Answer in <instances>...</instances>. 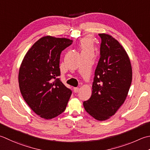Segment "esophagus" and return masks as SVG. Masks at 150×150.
Returning a JSON list of instances; mask_svg holds the SVG:
<instances>
[{"label": "esophagus", "mask_w": 150, "mask_h": 150, "mask_svg": "<svg viewBox=\"0 0 150 150\" xmlns=\"http://www.w3.org/2000/svg\"><path fill=\"white\" fill-rule=\"evenodd\" d=\"M79 88H77V87H75V88H73V91H74V92L75 93H77L79 91Z\"/></svg>", "instance_id": "obj_1"}]
</instances>
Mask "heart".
<instances>
[{"instance_id":"b5f03b06","label":"heart","mask_w":150,"mask_h":150,"mask_svg":"<svg viewBox=\"0 0 150 150\" xmlns=\"http://www.w3.org/2000/svg\"><path fill=\"white\" fill-rule=\"evenodd\" d=\"M81 47L83 51H90L92 49V40L89 38H83L81 41Z\"/></svg>"}]
</instances>
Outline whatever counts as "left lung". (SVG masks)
Returning <instances> with one entry per match:
<instances>
[{
    "mask_svg": "<svg viewBox=\"0 0 150 150\" xmlns=\"http://www.w3.org/2000/svg\"><path fill=\"white\" fill-rule=\"evenodd\" d=\"M100 58L96 67L92 96L83 102L85 110L103 121L116 113L127 98L132 81V68L127 52L110 35L99 34Z\"/></svg>",
    "mask_w": 150,
    "mask_h": 150,
    "instance_id": "left-lung-1",
    "label": "left lung"
}]
</instances>
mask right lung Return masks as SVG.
I'll use <instances>...</instances> for the list:
<instances>
[{
  "label": "right lung",
  "mask_w": 150,
  "mask_h": 150,
  "mask_svg": "<svg viewBox=\"0 0 150 150\" xmlns=\"http://www.w3.org/2000/svg\"><path fill=\"white\" fill-rule=\"evenodd\" d=\"M66 38L45 36L26 52L19 72L24 100L41 118L52 119L65 110L72 91L60 81L62 51L71 45Z\"/></svg>",
  "instance_id": "obj_1"
}]
</instances>
